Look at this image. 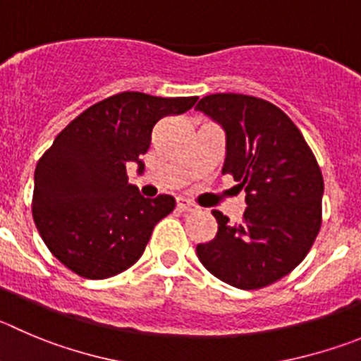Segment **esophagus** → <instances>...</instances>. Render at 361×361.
<instances>
[{"label": "esophagus", "instance_id": "obj_1", "mask_svg": "<svg viewBox=\"0 0 361 361\" xmlns=\"http://www.w3.org/2000/svg\"><path fill=\"white\" fill-rule=\"evenodd\" d=\"M176 207H178V210H181V212H192V210H196V208H197L196 204L192 203V201L185 200V197H178Z\"/></svg>", "mask_w": 361, "mask_h": 361}]
</instances>
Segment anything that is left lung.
<instances>
[{
  "label": "left lung",
  "mask_w": 361,
  "mask_h": 361,
  "mask_svg": "<svg viewBox=\"0 0 361 361\" xmlns=\"http://www.w3.org/2000/svg\"><path fill=\"white\" fill-rule=\"evenodd\" d=\"M196 109L226 131L222 174L238 181L247 203L238 224L212 212L217 235L197 244V258L231 287H267L305 260L321 230V167L290 117L262 97L210 94Z\"/></svg>",
  "instance_id": "obj_1"
}]
</instances>
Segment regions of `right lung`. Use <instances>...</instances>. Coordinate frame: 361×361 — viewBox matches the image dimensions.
I'll use <instances>...</instances> for the list:
<instances>
[{"label":"right lung","instance_id":"right-lung-1","mask_svg":"<svg viewBox=\"0 0 361 361\" xmlns=\"http://www.w3.org/2000/svg\"><path fill=\"white\" fill-rule=\"evenodd\" d=\"M197 97L119 92L71 121L35 167L32 214L44 244L82 278L104 279L142 257L173 196L146 200L128 183L126 164H144L153 126L180 116Z\"/></svg>","mask_w":361,"mask_h":361}]
</instances>
